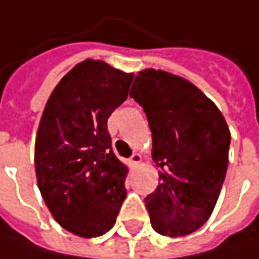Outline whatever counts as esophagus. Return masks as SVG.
I'll return each mask as SVG.
<instances>
[{"instance_id": "34e87169", "label": "esophagus", "mask_w": 259, "mask_h": 259, "mask_svg": "<svg viewBox=\"0 0 259 259\" xmlns=\"http://www.w3.org/2000/svg\"><path fill=\"white\" fill-rule=\"evenodd\" d=\"M139 161H141V155H139V154H133V155L129 158L130 166H136Z\"/></svg>"}]
</instances>
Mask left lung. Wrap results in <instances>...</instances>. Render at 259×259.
<instances>
[{
	"instance_id": "obj_1",
	"label": "left lung",
	"mask_w": 259,
	"mask_h": 259,
	"mask_svg": "<svg viewBox=\"0 0 259 259\" xmlns=\"http://www.w3.org/2000/svg\"><path fill=\"white\" fill-rule=\"evenodd\" d=\"M130 98L144 108L153 132L160 184L145 197L153 228L179 237L199 230L223 188L230 129L217 105L182 77L144 69Z\"/></svg>"
}]
</instances>
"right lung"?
Returning <instances> with one entry per match:
<instances>
[{
  "instance_id": "right-lung-1",
  "label": "right lung",
  "mask_w": 259,
  "mask_h": 259,
  "mask_svg": "<svg viewBox=\"0 0 259 259\" xmlns=\"http://www.w3.org/2000/svg\"><path fill=\"white\" fill-rule=\"evenodd\" d=\"M132 80L102 60H84L55 87L38 126V188L60 227L80 237L111 230L127 194V167L112 151L106 121Z\"/></svg>"
}]
</instances>
